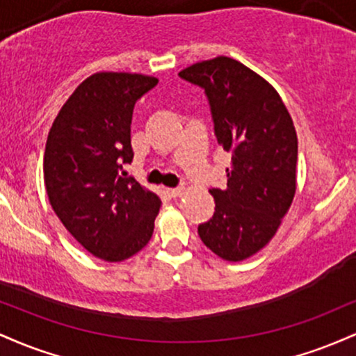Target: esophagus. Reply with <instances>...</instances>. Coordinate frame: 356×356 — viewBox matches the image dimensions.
<instances>
[{"label": "esophagus", "mask_w": 356, "mask_h": 356, "mask_svg": "<svg viewBox=\"0 0 356 356\" xmlns=\"http://www.w3.org/2000/svg\"><path fill=\"white\" fill-rule=\"evenodd\" d=\"M165 192H167V195H169V197H179V195H181L184 192V189H182V187H167Z\"/></svg>", "instance_id": "esophagus-1"}]
</instances>
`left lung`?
Masks as SVG:
<instances>
[{
    "label": "left lung",
    "instance_id": "obj_1",
    "mask_svg": "<svg viewBox=\"0 0 356 356\" xmlns=\"http://www.w3.org/2000/svg\"><path fill=\"white\" fill-rule=\"evenodd\" d=\"M179 76L204 90L218 144L232 154L227 187L209 191L216 212L199 238L222 259L243 261L271 241L295 197V125L276 90L239 61L218 56Z\"/></svg>",
    "mask_w": 356,
    "mask_h": 356
}]
</instances>
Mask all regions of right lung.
Segmentation results:
<instances>
[{"label": "right lung", "mask_w": 356, "mask_h": 356, "mask_svg": "<svg viewBox=\"0 0 356 356\" xmlns=\"http://www.w3.org/2000/svg\"><path fill=\"white\" fill-rule=\"evenodd\" d=\"M157 83L138 73H95L65 102L47 138L43 175L53 211L81 246L110 263L149 243L161 209V199L124 172L134 159V107Z\"/></svg>", "instance_id": "add662e5"}]
</instances>
